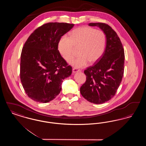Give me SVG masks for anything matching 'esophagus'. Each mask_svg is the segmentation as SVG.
Instances as JSON below:
<instances>
[{
	"label": "esophagus",
	"instance_id": "34e87169",
	"mask_svg": "<svg viewBox=\"0 0 146 146\" xmlns=\"http://www.w3.org/2000/svg\"><path fill=\"white\" fill-rule=\"evenodd\" d=\"M80 70H78V69H77L76 68H73V73H76V72H80Z\"/></svg>",
	"mask_w": 146,
	"mask_h": 146
}]
</instances>
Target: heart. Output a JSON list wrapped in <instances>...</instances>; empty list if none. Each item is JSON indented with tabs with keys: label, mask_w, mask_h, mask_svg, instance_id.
Here are the masks:
<instances>
[{
	"label": "heart",
	"mask_w": 146,
	"mask_h": 146,
	"mask_svg": "<svg viewBox=\"0 0 146 146\" xmlns=\"http://www.w3.org/2000/svg\"><path fill=\"white\" fill-rule=\"evenodd\" d=\"M106 35L104 32L90 27H80L60 39L58 49L63 58L70 62L76 54L75 49H79V56L71 64L76 68L85 67L89 62H96L104 54L106 45Z\"/></svg>",
	"instance_id": "1"
}]
</instances>
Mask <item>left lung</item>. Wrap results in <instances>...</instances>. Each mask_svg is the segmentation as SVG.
<instances>
[{
  "mask_svg": "<svg viewBox=\"0 0 146 146\" xmlns=\"http://www.w3.org/2000/svg\"><path fill=\"white\" fill-rule=\"evenodd\" d=\"M101 28L106 35V46L102 56L93 66L84 70L86 76L80 93L87 101L104 104L114 97L121 82L124 71V50L117 33L104 23H90Z\"/></svg>",
  "mask_w": 146,
  "mask_h": 146,
  "instance_id": "left-lung-1",
  "label": "left lung"
}]
</instances>
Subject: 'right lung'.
I'll use <instances>...</instances> for the list:
<instances>
[{"instance_id":"right-lung-1","label":"right lung","mask_w":146,"mask_h":146,"mask_svg":"<svg viewBox=\"0 0 146 146\" xmlns=\"http://www.w3.org/2000/svg\"><path fill=\"white\" fill-rule=\"evenodd\" d=\"M74 24L49 22L30 35L22 50L20 79L28 97L46 103L60 92L63 80L70 76L72 68L58 50L59 41Z\"/></svg>"}]
</instances>
